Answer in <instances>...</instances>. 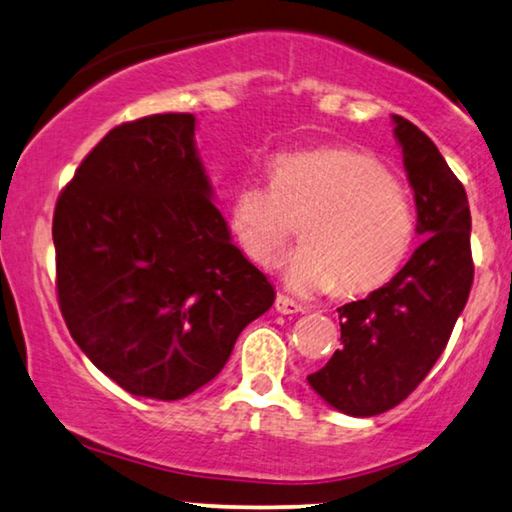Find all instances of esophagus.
<instances>
[{
	"mask_svg": "<svg viewBox=\"0 0 512 512\" xmlns=\"http://www.w3.org/2000/svg\"><path fill=\"white\" fill-rule=\"evenodd\" d=\"M276 311L283 313V315H292V313L304 311V306H301L299 301L285 297V294H278V297H276Z\"/></svg>",
	"mask_w": 512,
	"mask_h": 512,
	"instance_id": "esophagus-1",
	"label": "esophagus"
}]
</instances>
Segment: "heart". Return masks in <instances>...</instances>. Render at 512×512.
Instances as JSON below:
<instances>
[{"label": "heart", "instance_id": "heart-1", "mask_svg": "<svg viewBox=\"0 0 512 512\" xmlns=\"http://www.w3.org/2000/svg\"><path fill=\"white\" fill-rule=\"evenodd\" d=\"M301 222L287 262L299 292L364 294L397 273L415 241L408 187L378 157L345 146L290 150L271 162V185L243 183L229 201V227L253 262L269 264Z\"/></svg>", "mask_w": 512, "mask_h": 512}]
</instances>
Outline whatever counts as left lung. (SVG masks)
<instances>
[{
  "instance_id": "obj_1",
  "label": "left lung",
  "mask_w": 512,
  "mask_h": 512,
  "mask_svg": "<svg viewBox=\"0 0 512 512\" xmlns=\"http://www.w3.org/2000/svg\"><path fill=\"white\" fill-rule=\"evenodd\" d=\"M392 120L415 192L422 243L390 283L338 308L341 348L308 376L329 406L355 417L399 406L427 378L473 285L464 185L422 129L401 115Z\"/></svg>"
}]
</instances>
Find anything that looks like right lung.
I'll return each mask as SVG.
<instances>
[{
    "instance_id": "obj_1",
    "label": "right lung",
    "mask_w": 512,
    "mask_h": 512,
    "mask_svg": "<svg viewBox=\"0 0 512 512\" xmlns=\"http://www.w3.org/2000/svg\"><path fill=\"white\" fill-rule=\"evenodd\" d=\"M211 194L194 115L160 113L113 127L57 197L62 318L134 397L176 401L211 383L276 299Z\"/></svg>"
}]
</instances>
